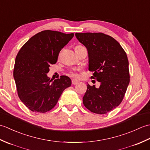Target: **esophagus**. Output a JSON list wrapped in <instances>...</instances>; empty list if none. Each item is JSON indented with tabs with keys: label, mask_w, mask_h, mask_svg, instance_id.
I'll list each match as a JSON object with an SVG mask.
<instances>
[{
	"label": "esophagus",
	"mask_w": 150,
	"mask_h": 150,
	"mask_svg": "<svg viewBox=\"0 0 150 150\" xmlns=\"http://www.w3.org/2000/svg\"><path fill=\"white\" fill-rule=\"evenodd\" d=\"M71 83H72V84H73V85L77 84L78 83V81L75 80V79H73V80L71 81Z\"/></svg>",
	"instance_id": "34e87169"
}]
</instances>
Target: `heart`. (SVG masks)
<instances>
[{
	"instance_id": "obj_1",
	"label": "heart",
	"mask_w": 150,
	"mask_h": 150,
	"mask_svg": "<svg viewBox=\"0 0 150 150\" xmlns=\"http://www.w3.org/2000/svg\"><path fill=\"white\" fill-rule=\"evenodd\" d=\"M69 75H71V76H72V77H77L78 76H79L78 73H75V72H71V73H69Z\"/></svg>"
}]
</instances>
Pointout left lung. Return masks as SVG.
Wrapping results in <instances>:
<instances>
[{
    "label": "left lung",
    "instance_id": "1",
    "mask_svg": "<svg viewBox=\"0 0 150 150\" xmlns=\"http://www.w3.org/2000/svg\"><path fill=\"white\" fill-rule=\"evenodd\" d=\"M78 40L87 48L89 70L98 88L87 85L84 106L91 112L106 114L122 101L129 83V62L125 51L117 41L103 33H76Z\"/></svg>",
    "mask_w": 150,
    "mask_h": 150
}]
</instances>
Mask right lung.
<instances>
[{
    "mask_svg": "<svg viewBox=\"0 0 150 150\" xmlns=\"http://www.w3.org/2000/svg\"><path fill=\"white\" fill-rule=\"evenodd\" d=\"M73 36V33L44 30L31 37L19 50L13 77L19 98L31 111L46 113L51 110L63 91L71 86V79L67 76L53 81L46 74Z\"/></svg>",
    "mask_w": 150,
    "mask_h": 150,
    "instance_id": "right-lung-1",
    "label": "right lung"
}]
</instances>
